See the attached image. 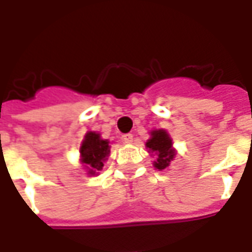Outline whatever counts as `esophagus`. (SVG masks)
<instances>
[{
  "mask_svg": "<svg viewBox=\"0 0 252 252\" xmlns=\"http://www.w3.org/2000/svg\"><path fill=\"white\" fill-rule=\"evenodd\" d=\"M123 140H124V143H126V144H131L132 140H133V135H132V133H126V135L123 136Z\"/></svg>",
  "mask_w": 252,
  "mask_h": 252,
  "instance_id": "34e87169",
  "label": "esophagus"
}]
</instances>
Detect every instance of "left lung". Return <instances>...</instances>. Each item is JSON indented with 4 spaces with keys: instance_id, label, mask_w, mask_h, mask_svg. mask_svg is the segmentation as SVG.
Masks as SVG:
<instances>
[{
    "instance_id": "left-lung-1",
    "label": "left lung",
    "mask_w": 252,
    "mask_h": 252,
    "mask_svg": "<svg viewBox=\"0 0 252 252\" xmlns=\"http://www.w3.org/2000/svg\"><path fill=\"white\" fill-rule=\"evenodd\" d=\"M146 147L148 153L155 155L153 166L159 171L167 169L177 155V150L173 147V139L166 129H153L150 132Z\"/></svg>"
}]
</instances>
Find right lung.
<instances>
[{"instance_id": "add662e5", "label": "right lung", "mask_w": 252, "mask_h": 252, "mask_svg": "<svg viewBox=\"0 0 252 252\" xmlns=\"http://www.w3.org/2000/svg\"><path fill=\"white\" fill-rule=\"evenodd\" d=\"M110 142L102 139L98 132L89 131L79 147V162L90 177L98 175L110 154Z\"/></svg>"}]
</instances>
